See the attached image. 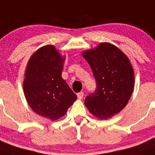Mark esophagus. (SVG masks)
Listing matches in <instances>:
<instances>
[{"label":"esophagus","mask_w":155,"mask_h":155,"mask_svg":"<svg viewBox=\"0 0 155 155\" xmlns=\"http://www.w3.org/2000/svg\"><path fill=\"white\" fill-rule=\"evenodd\" d=\"M83 96H84V93L83 91H81L77 93V97L79 99H82L83 97Z\"/></svg>","instance_id":"esophagus-1"}]
</instances>
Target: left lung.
Instances as JSON below:
<instances>
[{
  "mask_svg": "<svg viewBox=\"0 0 155 155\" xmlns=\"http://www.w3.org/2000/svg\"><path fill=\"white\" fill-rule=\"evenodd\" d=\"M97 83V89L85 99L90 113L100 119L118 114L131 97L134 75L131 64L122 51L109 43H100L84 51Z\"/></svg>",
  "mask_w": 155,
  "mask_h": 155,
  "instance_id": "1",
  "label": "left lung"
}]
</instances>
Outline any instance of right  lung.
<instances>
[{"label":"right lung","instance_id":"obj_1","mask_svg":"<svg viewBox=\"0 0 155 155\" xmlns=\"http://www.w3.org/2000/svg\"><path fill=\"white\" fill-rule=\"evenodd\" d=\"M64 58L52 45L39 48L31 57L24 92L31 108L51 120L62 117L77 99L62 78Z\"/></svg>","mask_w":155,"mask_h":155}]
</instances>
